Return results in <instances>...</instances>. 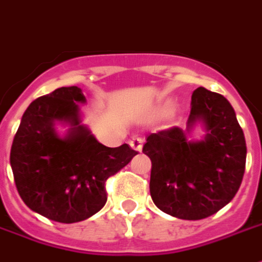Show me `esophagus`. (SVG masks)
I'll list each match as a JSON object with an SVG mask.
<instances>
[{"label":"esophagus","mask_w":262,"mask_h":262,"mask_svg":"<svg viewBox=\"0 0 262 262\" xmlns=\"http://www.w3.org/2000/svg\"><path fill=\"white\" fill-rule=\"evenodd\" d=\"M129 144H130V147L133 148V150H136V151H142L143 140L140 139V137H133L130 142H129Z\"/></svg>","instance_id":"obj_1"}]
</instances>
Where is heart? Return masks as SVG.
<instances>
[{"label":"heart","instance_id":"obj_1","mask_svg":"<svg viewBox=\"0 0 262 262\" xmlns=\"http://www.w3.org/2000/svg\"><path fill=\"white\" fill-rule=\"evenodd\" d=\"M167 109H168V103H167V105H164V106L161 108V111H167Z\"/></svg>","mask_w":262,"mask_h":262}]
</instances>
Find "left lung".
Wrapping results in <instances>:
<instances>
[{
    "label": "left lung",
    "mask_w": 262,
    "mask_h": 262,
    "mask_svg": "<svg viewBox=\"0 0 262 262\" xmlns=\"http://www.w3.org/2000/svg\"><path fill=\"white\" fill-rule=\"evenodd\" d=\"M198 121L202 141L187 135ZM143 153L151 160L150 195L164 213L184 220L212 216L234 198L246 170V139L236 112L223 95L199 86L192 94L187 130L151 133Z\"/></svg>",
    "instance_id": "8db88e82"
}]
</instances>
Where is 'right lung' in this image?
<instances>
[{"mask_svg": "<svg viewBox=\"0 0 262 262\" xmlns=\"http://www.w3.org/2000/svg\"><path fill=\"white\" fill-rule=\"evenodd\" d=\"M85 97L78 86H61L37 98L22 116L11 147V167L22 201L33 212L60 223H75L106 203L105 182L137 154L127 144L106 147L81 125ZM69 123L60 138L54 125Z\"/></svg>", "mask_w": 262, "mask_h": 262, "instance_id": "obj_1", "label": "right lung"}]
</instances>
